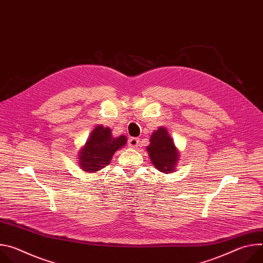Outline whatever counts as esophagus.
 <instances>
[{"label": "esophagus", "instance_id": "1", "mask_svg": "<svg viewBox=\"0 0 263 263\" xmlns=\"http://www.w3.org/2000/svg\"><path fill=\"white\" fill-rule=\"evenodd\" d=\"M128 144H129V146H131V147H137L138 144H139V138H137V137H131V138L128 140Z\"/></svg>", "mask_w": 263, "mask_h": 263}]
</instances>
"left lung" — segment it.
<instances>
[{"label":"left lung","instance_id":"8db88e82","mask_svg":"<svg viewBox=\"0 0 263 263\" xmlns=\"http://www.w3.org/2000/svg\"><path fill=\"white\" fill-rule=\"evenodd\" d=\"M146 151L157 170L164 174L175 171L180 155L173 138L164 127H160L153 132L149 137V144L146 146Z\"/></svg>","mask_w":263,"mask_h":263}]
</instances>
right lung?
Segmentation results:
<instances>
[{
	"instance_id": "add662e5",
	"label": "right lung",
	"mask_w": 263,
	"mask_h": 263,
	"mask_svg": "<svg viewBox=\"0 0 263 263\" xmlns=\"http://www.w3.org/2000/svg\"><path fill=\"white\" fill-rule=\"evenodd\" d=\"M126 143L127 137L125 135L114 137L110 128L97 126L79 151L78 161L81 170L86 173H96L104 168L110 163L118 149Z\"/></svg>"
}]
</instances>
